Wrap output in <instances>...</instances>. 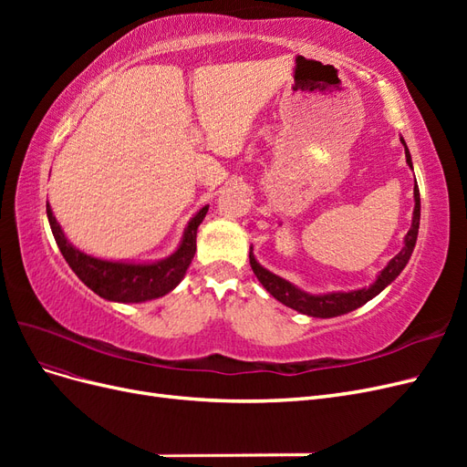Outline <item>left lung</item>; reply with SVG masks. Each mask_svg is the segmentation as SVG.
I'll return each instance as SVG.
<instances>
[{
  "instance_id": "obj_1",
  "label": "left lung",
  "mask_w": 467,
  "mask_h": 467,
  "mask_svg": "<svg viewBox=\"0 0 467 467\" xmlns=\"http://www.w3.org/2000/svg\"><path fill=\"white\" fill-rule=\"evenodd\" d=\"M401 144L405 146V140L401 138ZM405 160L409 163V167L413 169L411 163V153H409L407 146H405ZM417 182V181H415ZM415 194V210H413V222L411 228H409L407 235H405V245L403 249L395 255L388 266L381 271L376 278V282L368 288H360V290H352V292H331V294H307L300 288H296L294 285H290L288 280L280 278L276 275H273L271 271L263 268L253 251H249V263L253 273L259 278L261 285L266 288V292L275 296L278 302H282L285 306L296 309V312L312 316V317H335V316H343L352 312L360 306H364L368 300H372L374 296H378L381 290H384L388 285L400 276V273L405 268V265L411 259V253L415 249L417 244V235H419V220H420V196H419V187L415 185L413 189Z\"/></svg>"
}]
</instances>
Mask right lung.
<instances>
[{"label":"right lung","mask_w":467,"mask_h":467,"mask_svg":"<svg viewBox=\"0 0 467 467\" xmlns=\"http://www.w3.org/2000/svg\"><path fill=\"white\" fill-rule=\"evenodd\" d=\"M208 206L196 212L194 218L189 222L182 242L173 255L155 263H119V261H103L91 255H86L67 242L60 223L56 222L52 208L47 202V216L66 263L72 266V271L83 285L89 286L95 294L110 302L122 304H138L161 298L167 292H171L185 276L187 268L196 251V230L204 220Z\"/></svg>","instance_id":"obj_1"}]
</instances>
